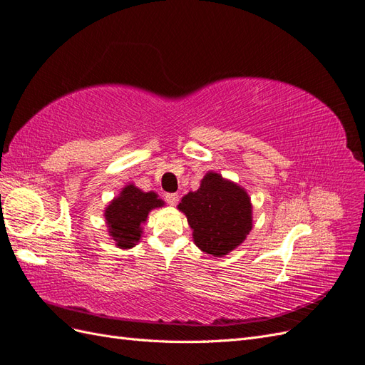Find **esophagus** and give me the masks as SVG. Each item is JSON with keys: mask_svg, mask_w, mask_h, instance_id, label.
Masks as SVG:
<instances>
[{"mask_svg": "<svg viewBox=\"0 0 365 365\" xmlns=\"http://www.w3.org/2000/svg\"><path fill=\"white\" fill-rule=\"evenodd\" d=\"M165 200H166V203L168 205H177L179 203V194H175V192H168V194H165Z\"/></svg>", "mask_w": 365, "mask_h": 365, "instance_id": "obj_1", "label": "esophagus"}]
</instances>
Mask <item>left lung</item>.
Listing matches in <instances>:
<instances>
[{
	"label": "left lung",
	"instance_id": "left-lung-1",
	"mask_svg": "<svg viewBox=\"0 0 365 365\" xmlns=\"http://www.w3.org/2000/svg\"><path fill=\"white\" fill-rule=\"evenodd\" d=\"M195 245L207 255L225 256L245 240L253 227L248 194L222 175L208 173L200 188L188 192L179 203Z\"/></svg>",
	"mask_w": 365,
	"mask_h": 365
}]
</instances>
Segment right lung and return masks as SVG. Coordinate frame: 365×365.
I'll return each mask as SVG.
<instances>
[{
	"mask_svg": "<svg viewBox=\"0 0 365 365\" xmlns=\"http://www.w3.org/2000/svg\"><path fill=\"white\" fill-rule=\"evenodd\" d=\"M162 205L163 202L157 199L155 192H143L134 185H128L118 197L110 202L105 212L109 235L117 247H134L142 236L140 225L146 222L149 211Z\"/></svg>",
	"mask_w": 365,
	"mask_h": 365,
	"instance_id": "right-lung-1",
	"label": "right lung"
}]
</instances>
